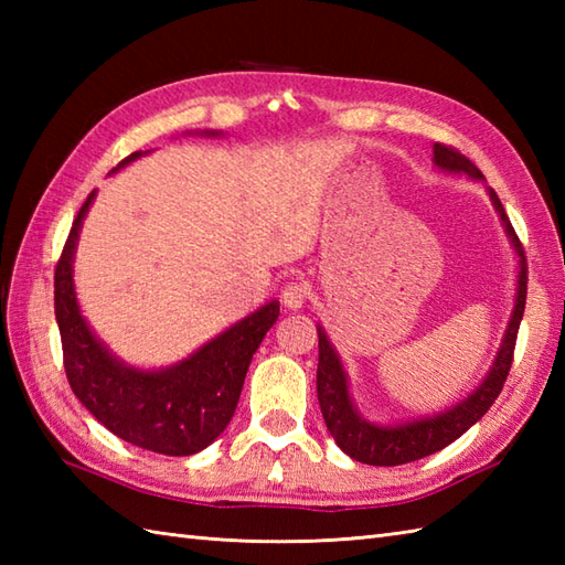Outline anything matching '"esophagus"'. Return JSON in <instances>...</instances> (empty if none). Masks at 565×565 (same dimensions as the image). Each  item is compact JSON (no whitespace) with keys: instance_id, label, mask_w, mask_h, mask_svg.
Instances as JSON below:
<instances>
[{"instance_id":"obj_1","label":"esophagus","mask_w":565,"mask_h":565,"mask_svg":"<svg viewBox=\"0 0 565 565\" xmlns=\"http://www.w3.org/2000/svg\"><path fill=\"white\" fill-rule=\"evenodd\" d=\"M306 298H308V286L306 284L296 281V284L284 286L281 303H284L286 310H301L303 303H306Z\"/></svg>"}]
</instances>
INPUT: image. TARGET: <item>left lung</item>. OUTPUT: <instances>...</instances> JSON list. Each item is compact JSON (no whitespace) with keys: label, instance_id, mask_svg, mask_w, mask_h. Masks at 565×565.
I'll list each match as a JSON object with an SVG mask.
<instances>
[{"label":"left lung","instance_id":"obj_1","mask_svg":"<svg viewBox=\"0 0 565 565\" xmlns=\"http://www.w3.org/2000/svg\"><path fill=\"white\" fill-rule=\"evenodd\" d=\"M431 154H435L431 162H435L437 170L451 172V174H466L468 179H476V182H486L481 170H478L471 160L463 158L459 150L435 142ZM486 189H488L490 201H493V209L500 215L502 227H505V235L510 239L514 255L520 259L518 289H514V306H512L505 334H502L500 350L493 359V366L488 369L486 379L478 383L466 398L425 417L403 419V423H395V425L374 423V419H369L356 411L350 393V379H347L342 359L338 350L332 347L328 332L322 330V326H318L320 411H322V417H326V425L330 429L332 439L338 441V447L354 461H362L369 466H401V463L425 459V456L444 449L454 439H459L468 427L476 425L478 419L490 411V405L495 403V398L502 391V383H505L510 364H512L514 340H518V330L524 316L526 259H524L522 243L518 239V235H514L512 223L508 218L505 209H502L498 194L490 186Z\"/></svg>","mask_w":565,"mask_h":565}]
</instances>
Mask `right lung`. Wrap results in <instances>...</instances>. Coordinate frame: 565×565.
<instances>
[{
    "mask_svg": "<svg viewBox=\"0 0 565 565\" xmlns=\"http://www.w3.org/2000/svg\"><path fill=\"white\" fill-rule=\"evenodd\" d=\"M201 136L223 134L201 130ZM142 154H128L111 174ZM94 199L97 191L82 203L55 269V320L72 393L106 429L134 447L164 456L199 454L231 423L252 354L279 318V301L264 303L177 364L138 369L124 362L89 328L75 291L72 264Z\"/></svg>",
    "mask_w": 565,
    "mask_h": 565,
    "instance_id": "1",
    "label": "right lung"
}]
</instances>
